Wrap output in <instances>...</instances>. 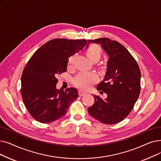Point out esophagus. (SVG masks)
<instances>
[{"label":"esophagus","instance_id":"esophagus-1","mask_svg":"<svg viewBox=\"0 0 161 161\" xmlns=\"http://www.w3.org/2000/svg\"><path fill=\"white\" fill-rule=\"evenodd\" d=\"M79 95L80 96V97H82V96H83V95H86V92H83V91H82V90H80L79 91Z\"/></svg>","mask_w":161,"mask_h":161}]
</instances>
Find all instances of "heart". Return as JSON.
<instances>
[{
	"label": "heart",
	"mask_w": 161,
	"mask_h": 161,
	"mask_svg": "<svg viewBox=\"0 0 161 161\" xmlns=\"http://www.w3.org/2000/svg\"><path fill=\"white\" fill-rule=\"evenodd\" d=\"M87 55L89 58L92 60L94 58H100L101 55V48L97 45H92L87 51ZM75 56H72L69 58L68 66H72L74 63ZM97 81V76L93 73L81 72L76 76L74 79V84L80 88L88 89L93 83Z\"/></svg>",
	"instance_id": "obj_1"
}]
</instances>
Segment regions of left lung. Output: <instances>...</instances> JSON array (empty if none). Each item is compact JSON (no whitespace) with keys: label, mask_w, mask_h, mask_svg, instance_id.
<instances>
[{"label":"left lung","mask_w":161,"mask_h":161,"mask_svg":"<svg viewBox=\"0 0 161 161\" xmlns=\"http://www.w3.org/2000/svg\"><path fill=\"white\" fill-rule=\"evenodd\" d=\"M100 44L108 57L107 72L97 89L107 93L102 99L93 95L95 103L89 114L106 124L121 122L130 112L140 93L141 72L136 60L122 45L108 38L88 40V45Z\"/></svg>","instance_id":"1"}]
</instances>
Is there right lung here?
<instances>
[{
	"label": "right lung",
	"mask_w": 161,
	"mask_h": 161,
	"mask_svg": "<svg viewBox=\"0 0 161 161\" xmlns=\"http://www.w3.org/2000/svg\"><path fill=\"white\" fill-rule=\"evenodd\" d=\"M87 45L86 39H54L35 53L24 69L21 94L25 106L35 120L51 123L64 116L79 97L75 88L57 89L58 75L67 69L68 58Z\"/></svg>",
	"instance_id": "1"
}]
</instances>
